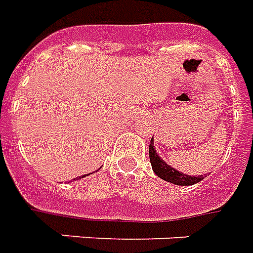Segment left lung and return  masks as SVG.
I'll use <instances>...</instances> for the list:
<instances>
[{"label": "left lung", "mask_w": 253, "mask_h": 253, "mask_svg": "<svg viewBox=\"0 0 253 253\" xmlns=\"http://www.w3.org/2000/svg\"><path fill=\"white\" fill-rule=\"evenodd\" d=\"M149 159H151L152 169L157 176L165 181L172 184H177V185H193V184L199 183L203 180V176L195 177V176H188L181 172H177L173 168H170L169 165L165 164L164 161L161 160L159 155L156 153V149L153 148V138L151 140L149 144Z\"/></svg>", "instance_id": "obj_1"}]
</instances>
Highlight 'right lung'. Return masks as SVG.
<instances>
[{"label": "right lung", "instance_id": "add662e5", "mask_svg": "<svg viewBox=\"0 0 253 253\" xmlns=\"http://www.w3.org/2000/svg\"><path fill=\"white\" fill-rule=\"evenodd\" d=\"M83 177H85V174H84V176H81V177H79V178H83Z\"/></svg>", "mask_w": 253, "mask_h": 253}]
</instances>
